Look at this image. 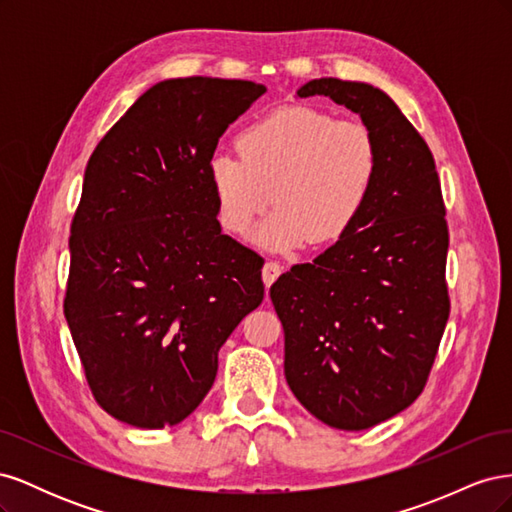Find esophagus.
Wrapping results in <instances>:
<instances>
[{
  "label": "esophagus",
  "mask_w": 512,
  "mask_h": 512,
  "mask_svg": "<svg viewBox=\"0 0 512 512\" xmlns=\"http://www.w3.org/2000/svg\"><path fill=\"white\" fill-rule=\"evenodd\" d=\"M282 271H284V267L280 265V262H277V260H267L265 267H262V282H265V286L269 288L277 280V277H280Z\"/></svg>",
  "instance_id": "1"
}]
</instances>
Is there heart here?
<instances>
[{"label": "heart", "mask_w": 512, "mask_h": 512, "mask_svg": "<svg viewBox=\"0 0 512 512\" xmlns=\"http://www.w3.org/2000/svg\"><path fill=\"white\" fill-rule=\"evenodd\" d=\"M239 153H215L209 162L218 218L232 235H245L273 198L277 207L258 230L271 250L344 237L380 168L378 141L363 121L333 119L309 106L252 123L239 136Z\"/></svg>", "instance_id": "1"}]
</instances>
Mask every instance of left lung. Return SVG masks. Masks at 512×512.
<instances>
[{"instance_id":"8db88e82","label":"left lung","mask_w":512,"mask_h":512,"mask_svg":"<svg viewBox=\"0 0 512 512\" xmlns=\"http://www.w3.org/2000/svg\"><path fill=\"white\" fill-rule=\"evenodd\" d=\"M297 96L361 115L380 151L350 230L269 290L290 391L329 427L361 431L406 410L436 361L451 312L440 177L423 136L378 87L314 79Z\"/></svg>"}]
</instances>
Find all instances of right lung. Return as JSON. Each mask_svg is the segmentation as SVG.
<instances>
[{"label":"right lung","instance_id":"right-lung-1","mask_svg":"<svg viewBox=\"0 0 512 512\" xmlns=\"http://www.w3.org/2000/svg\"><path fill=\"white\" fill-rule=\"evenodd\" d=\"M267 87L170 79L104 134L70 226L64 314L98 406L141 429L205 399L218 352L265 297L262 260L222 235L209 162Z\"/></svg>","mask_w":512,"mask_h":512}]
</instances>
